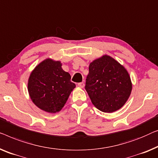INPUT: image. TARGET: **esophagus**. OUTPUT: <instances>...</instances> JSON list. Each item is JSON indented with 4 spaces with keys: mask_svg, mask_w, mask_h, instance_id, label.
I'll use <instances>...</instances> for the list:
<instances>
[{
    "mask_svg": "<svg viewBox=\"0 0 158 158\" xmlns=\"http://www.w3.org/2000/svg\"><path fill=\"white\" fill-rule=\"evenodd\" d=\"M77 85H78V87H80V88H83L84 86H85V84H84L83 82H82V83H79L78 84H77Z\"/></svg>",
    "mask_w": 158,
    "mask_h": 158,
    "instance_id": "1",
    "label": "esophagus"
}]
</instances>
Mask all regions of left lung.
I'll list each match as a JSON object with an SVG mask.
<instances>
[{
    "label": "left lung",
    "mask_w": 158,
    "mask_h": 158,
    "mask_svg": "<svg viewBox=\"0 0 158 158\" xmlns=\"http://www.w3.org/2000/svg\"><path fill=\"white\" fill-rule=\"evenodd\" d=\"M130 76L124 66L103 55L89 65L85 90L94 106L104 113H113L127 101L132 92Z\"/></svg>",
    "instance_id": "1"
}]
</instances>
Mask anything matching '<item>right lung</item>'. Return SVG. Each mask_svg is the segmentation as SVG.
Wrapping results in <instances>:
<instances>
[{
	"label": "right lung",
	"mask_w": 158,
	"mask_h": 158,
	"mask_svg": "<svg viewBox=\"0 0 158 158\" xmlns=\"http://www.w3.org/2000/svg\"><path fill=\"white\" fill-rule=\"evenodd\" d=\"M71 76L64 71L59 60L46 58L32 70L28 81V91L34 104L49 113L60 112L75 88Z\"/></svg>",
	"instance_id": "add662e5"
}]
</instances>
